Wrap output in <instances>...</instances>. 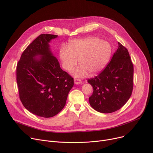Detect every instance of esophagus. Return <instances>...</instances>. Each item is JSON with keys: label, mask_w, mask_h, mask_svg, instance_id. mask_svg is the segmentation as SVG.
Instances as JSON below:
<instances>
[{"label": "esophagus", "mask_w": 153, "mask_h": 153, "mask_svg": "<svg viewBox=\"0 0 153 153\" xmlns=\"http://www.w3.org/2000/svg\"><path fill=\"white\" fill-rule=\"evenodd\" d=\"M74 83H75L76 84H82V81H81V80H80V79H74Z\"/></svg>", "instance_id": "esophagus-1"}]
</instances>
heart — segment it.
I'll return each instance as SVG.
<instances>
[{
    "label": "heart",
    "mask_w": 153,
    "mask_h": 153,
    "mask_svg": "<svg viewBox=\"0 0 153 153\" xmlns=\"http://www.w3.org/2000/svg\"><path fill=\"white\" fill-rule=\"evenodd\" d=\"M111 54L110 44L98 37L88 36L71 40L68 46L62 45L59 50V58L63 68L70 71L77 63L81 64L72 74L77 77L95 74L107 64Z\"/></svg>",
    "instance_id": "1"
}]
</instances>
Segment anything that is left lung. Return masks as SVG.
Returning <instances> with one entry per match:
<instances>
[{
  "label": "left lung",
  "mask_w": 153,
  "mask_h": 153,
  "mask_svg": "<svg viewBox=\"0 0 153 153\" xmlns=\"http://www.w3.org/2000/svg\"><path fill=\"white\" fill-rule=\"evenodd\" d=\"M133 71L128 50L118 42V49L106 68L87 81L94 89L89 97L91 107L104 114L121 108L132 94Z\"/></svg>",
  "instance_id": "8db88e82"
}]
</instances>
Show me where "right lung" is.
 Here are the masks:
<instances>
[{
	"instance_id": "right-lung-1",
	"label": "right lung",
	"mask_w": 153,
	"mask_h": 153,
	"mask_svg": "<svg viewBox=\"0 0 153 153\" xmlns=\"http://www.w3.org/2000/svg\"><path fill=\"white\" fill-rule=\"evenodd\" d=\"M58 35L42 34L24 50L17 65L20 99L26 109L50 118L62 110L74 79L62 71L50 51L49 43ZM40 55L39 59L35 58Z\"/></svg>"
}]
</instances>
